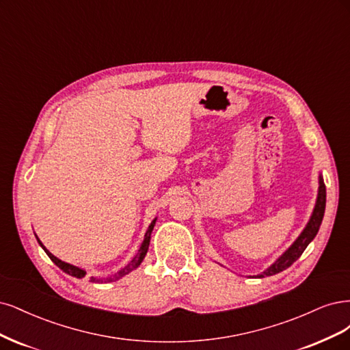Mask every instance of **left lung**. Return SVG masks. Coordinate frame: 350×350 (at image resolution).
Segmentation results:
<instances>
[{
    "label": "left lung",
    "mask_w": 350,
    "mask_h": 350,
    "mask_svg": "<svg viewBox=\"0 0 350 350\" xmlns=\"http://www.w3.org/2000/svg\"><path fill=\"white\" fill-rule=\"evenodd\" d=\"M324 209H325V186L323 183V178L320 177V187H319V196H317V204H315L314 212L311 215L310 222L307 224L306 230L301 232V235L297 239V241L292 244L289 249L282 254L278 260L270 266L269 269H266L263 273L257 275L258 278H265V276H272L276 275L282 270L288 269L292 263L295 260H298V257L304 253V250L307 249V245L312 241V239L319 232V228L321 225L323 217H324Z\"/></svg>",
    "instance_id": "left-lung-1"
}]
</instances>
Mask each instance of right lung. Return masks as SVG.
Segmentation results:
<instances>
[{"instance_id": "right-lung-1", "label": "right lung", "mask_w": 350, "mask_h": 350, "mask_svg": "<svg viewBox=\"0 0 350 350\" xmlns=\"http://www.w3.org/2000/svg\"><path fill=\"white\" fill-rule=\"evenodd\" d=\"M154 225H155V219L151 222V225L148 227V231L145 232L144 241H142V244H141V247H139V250H138L137 256H135V257L132 258V260L129 262V265H128V266H125L123 269H120L119 272H118V273H115L113 276L106 278V279H105V282H113V280H118V279H120L122 276H125V275H128L129 272H132L133 269H137V267L141 265V262L144 260V257H145L146 252H148L150 239H151V232H152ZM36 239H38V237H36ZM38 241H39V244L42 245V249L44 250V253H46V254L49 256L51 260H52L56 266H58L59 269H62L65 273H68V275H71V276H74V278H78V279H81V278H84V276H85V270H83V269H80V267H77V266H72V265H70V263H65V262L59 260L58 257H55L52 253H49V250L46 249V247H44V245L42 244V241H40L39 239H38ZM90 282H100V279L90 278ZM101 282H103V279H101Z\"/></svg>"}]
</instances>
